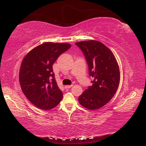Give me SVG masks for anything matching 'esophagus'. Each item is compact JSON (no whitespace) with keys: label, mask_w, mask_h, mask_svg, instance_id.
Instances as JSON below:
<instances>
[{"label":"esophagus","mask_w":146,"mask_h":146,"mask_svg":"<svg viewBox=\"0 0 146 146\" xmlns=\"http://www.w3.org/2000/svg\"><path fill=\"white\" fill-rule=\"evenodd\" d=\"M73 85H68V86H65V88L66 89H70L71 87H72Z\"/></svg>","instance_id":"34e87169"}]
</instances>
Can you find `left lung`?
<instances>
[{"label":"left lung","instance_id":"8db88e82","mask_svg":"<svg viewBox=\"0 0 146 146\" xmlns=\"http://www.w3.org/2000/svg\"><path fill=\"white\" fill-rule=\"evenodd\" d=\"M87 61L93 84L79 96L78 102L91 110L105 106L113 98L120 82V71L113 53L102 42L96 40L75 43Z\"/></svg>","mask_w":146,"mask_h":146}]
</instances>
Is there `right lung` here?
Returning <instances> with one entry per match:
<instances>
[{"label": "right lung", "instance_id": "right-lung-1", "mask_svg": "<svg viewBox=\"0 0 146 146\" xmlns=\"http://www.w3.org/2000/svg\"><path fill=\"white\" fill-rule=\"evenodd\" d=\"M71 46L68 43L46 42L32 49L24 58L19 73L20 84L26 98L36 108L51 110L62 99L52 66Z\"/></svg>", "mask_w": 146, "mask_h": 146}]
</instances>
